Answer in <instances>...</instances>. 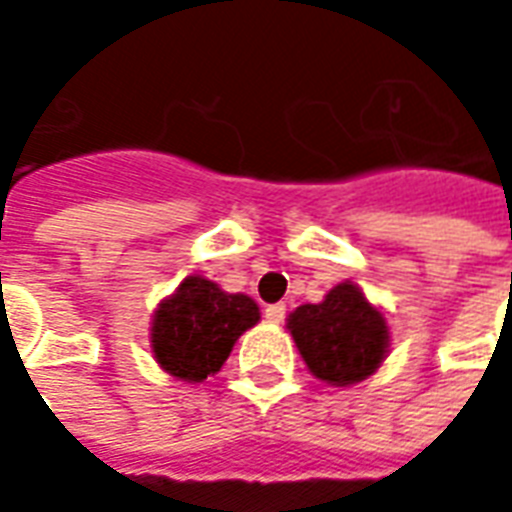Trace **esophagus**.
<instances>
[{"label":"esophagus","instance_id":"1","mask_svg":"<svg viewBox=\"0 0 512 512\" xmlns=\"http://www.w3.org/2000/svg\"><path fill=\"white\" fill-rule=\"evenodd\" d=\"M285 304H268L266 307V321L268 323H282L285 321Z\"/></svg>","mask_w":512,"mask_h":512}]
</instances>
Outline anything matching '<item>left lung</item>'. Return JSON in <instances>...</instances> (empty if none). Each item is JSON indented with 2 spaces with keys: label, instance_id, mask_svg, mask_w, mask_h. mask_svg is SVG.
Segmentation results:
<instances>
[{
  "label": "left lung",
  "instance_id": "obj_1",
  "mask_svg": "<svg viewBox=\"0 0 512 512\" xmlns=\"http://www.w3.org/2000/svg\"><path fill=\"white\" fill-rule=\"evenodd\" d=\"M288 329L312 376L332 386L365 381L389 351L384 312L354 282H340L321 304L296 307L288 315Z\"/></svg>",
  "mask_w": 512,
  "mask_h": 512
}]
</instances>
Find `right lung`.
Wrapping results in <instances>:
<instances>
[{"instance_id": "1", "label": "right lung", "mask_w": 512, "mask_h": 512, "mask_svg": "<svg viewBox=\"0 0 512 512\" xmlns=\"http://www.w3.org/2000/svg\"><path fill=\"white\" fill-rule=\"evenodd\" d=\"M260 321V307L244 293H224L205 277H186L158 304L150 348L169 376L200 384L219 373L235 340Z\"/></svg>"}]
</instances>
